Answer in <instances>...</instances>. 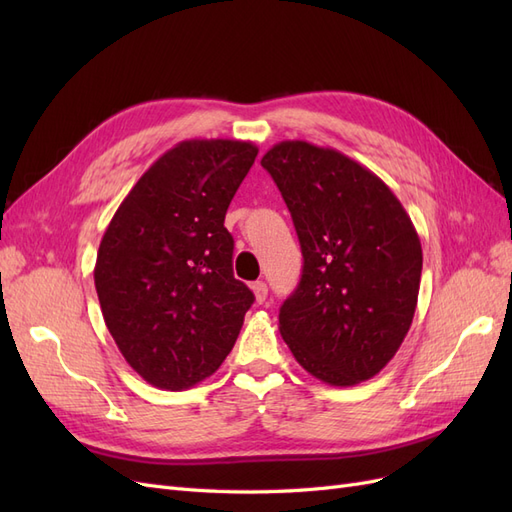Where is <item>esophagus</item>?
<instances>
[{"instance_id": "esophagus-1", "label": "esophagus", "mask_w": 512, "mask_h": 512, "mask_svg": "<svg viewBox=\"0 0 512 512\" xmlns=\"http://www.w3.org/2000/svg\"><path fill=\"white\" fill-rule=\"evenodd\" d=\"M252 290H254L256 303H265V301H267L269 288H267V284H265V282H254V284H252Z\"/></svg>"}]
</instances>
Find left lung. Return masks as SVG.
Masks as SVG:
<instances>
[{"instance_id":"8db88e82","label":"left lung","mask_w":512,"mask_h":512,"mask_svg":"<svg viewBox=\"0 0 512 512\" xmlns=\"http://www.w3.org/2000/svg\"><path fill=\"white\" fill-rule=\"evenodd\" d=\"M297 228L303 273L280 307L294 359L331 386L380 374L410 331L421 239L380 177L344 153L282 141L260 160Z\"/></svg>"}]
</instances>
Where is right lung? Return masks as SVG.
Here are the masks:
<instances>
[{
  "label": "right lung",
  "instance_id": "right-lung-1",
  "mask_svg": "<svg viewBox=\"0 0 512 512\" xmlns=\"http://www.w3.org/2000/svg\"><path fill=\"white\" fill-rule=\"evenodd\" d=\"M258 147L194 138L136 181L100 241L102 316L138 376L166 391L209 378L235 346L254 294L232 275L224 226Z\"/></svg>",
  "mask_w": 512,
  "mask_h": 512
}]
</instances>
